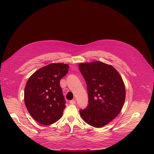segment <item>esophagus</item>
I'll return each mask as SVG.
<instances>
[{"instance_id": "34e87169", "label": "esophagus", "mask_w": 154, "mask_h": 154, "mask_svg": "<svg viewBox=\"0 0 154 154\" xmlns=\"http://www.w3.org/2000/svg\"><path fill=\"white\" fill-rule=\"evenodd\" d=\"M69 103H71V104H75V103H76V100H75V99H74V100H70L69 101Z\"/></svg>"}]
</instances>
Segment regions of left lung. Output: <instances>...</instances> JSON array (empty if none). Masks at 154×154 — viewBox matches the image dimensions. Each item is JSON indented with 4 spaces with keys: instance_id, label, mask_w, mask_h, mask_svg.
I'll return each mask as SVG.
<instances>
[{
    "instance_id": "1",
    "label": "left lung",
    "mask_w": 154,
    "mask_h": 154,
    "mask_svg": "<svg viewBox=\"0 0 154 154\" xmlns=\"http://www.w3.org/2000/svg\"><path fill=\"white\" fill-rule=\"evenodd\" d=\"M79 68L88 95V105L80 109V116L93 127H103L119 114L124 105L125 90L122 79L112 66L100 61L80 63Z\"/></svg>"
}]
</instances>
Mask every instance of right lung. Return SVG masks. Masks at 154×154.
I'll list each match as a JSON object with an SVG mask.
<instances>
[{
    "label": "right lung",
    "mask_w": 154,
    "mask_h": 154,
    "mask_svg": "<svg viewBox=\"0 0 154 154\" xmlns=\"http://www.w3.org/2000/svg\"><path fill=\"white\" fill-rule=\"evenodd\" d=\"M69 65L52 63L36 71L29 79L24 102L31 116L43 125H51L63 116L66 100L60 85L68 72Z\"/></svg>",
    "instance_id": "add662e5"
}]
</instances>
